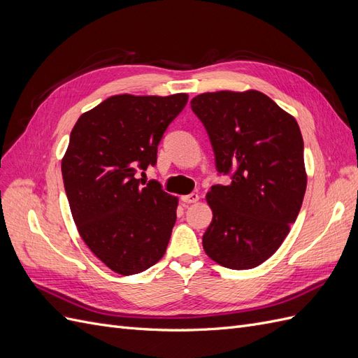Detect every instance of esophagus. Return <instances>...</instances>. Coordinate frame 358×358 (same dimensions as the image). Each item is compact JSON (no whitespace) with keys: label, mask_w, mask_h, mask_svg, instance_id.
<instances>
[{"label":"esophagus","mask_w":358,"mask_h":358,"mask_svg":"<svg viewBox=\"0 0 358 358\" xmlns=\"http://www.w3.org/2000/svg\"><path fill=\"white\" fill-rule=\"evenodd\" d=\"M200 200V196L197 192H191L188 196H182L183 203H197Z\"/></svg>","instance_id":"34e87169"}]
</instances>
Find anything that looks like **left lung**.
Instances as JSON below:
<instances>
[{
	"label": "left lung",
	"instance_id": "obj_1",
	"mask_svg": "<svg viewBox=\"0 0 358 358\" xmlns=\"http://www.w3.org/2000/svg\"><path fill=\"white\" fill-rule=\"evenodd\" d=\"M191 109L209 134L216 170L231 175V183L206 196L213 218L203 248L224 267L254 268L282 245L305 197L299 124L254 90L204 92Z\"/></svg>",
	"mask_w": 358,
	"mask_h": 358
}]
</instances>
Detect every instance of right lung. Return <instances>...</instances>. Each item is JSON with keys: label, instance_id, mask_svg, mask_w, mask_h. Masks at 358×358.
Returning <instances> with one entry per match:
<instances>
[{"label": "right lung", "instance_id": "add662e5", "mask_svg": "<svg viewBox=\"0 0 358 358\" xmlns=\"http://www.w3.org/2000/svg\"><path fill=\"white\" fill-rule=\"evenodd\" d=\"M187 101V94L113 95L71 129L61 170L73 220L92 254L122 276L166 254L178 197L136 175L157 164L159 140Z\"/></svg>", "mask_w": 358, "mask_h": 358}]
</instances>
